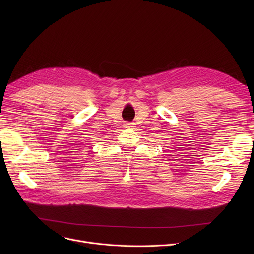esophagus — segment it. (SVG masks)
Returning <instances> with one entry per match:
<instances>
[{
	"label": "esophagus",
	"mask_w": 254,
	"mask_h": 254,
	"mask_svg": "<svg viewBox=\"0 0 254 254\" xmlns=\"http://www.w3.org/2000/svg\"><path fill=\"white\" fill-rule=\"evenodd\" d=\"M134 123H127V124H124V127L125 128H131L132 127H134Z\"/></svg>",
	"instance_id": "1"
}]
</instances>
